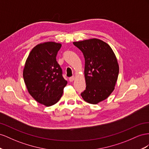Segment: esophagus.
<instances>
[{
  "label": "esophagus",
  "mask_w": 149,
  "mask_h": 149,
  "mask_svg": "<svg viewBox=\"0 0 149 149\" xmlns=\"http://www.w3.org/2000/svg\"><path fill=\"white\" fill-rule=\"evenodd\" d=\"M74 79H75V77H74V76H72V77H69V81H70V82L74 81Z\"/></svg>",
  "instance_id": "obj_1"
}]
</instances>
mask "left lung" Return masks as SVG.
I'll return each instance as SVG.
<instances>
[{"label": "left lung", "mask_w": 149, "mask_h": 149, "mask_svg": "<svg viewBox=\"0 0 149 149\" xmlns=\"http://www.w3.org/2000/svg\"><path fill=\"white\" fill-rule=\"evenodd\" d=\"M85 58L86 88L81 96L87 102L97 104L114 90L119 67L111 47L104 41L92 39L74 42Z\"/></svg>", "instance_id": "obj_1"}]
</instances>
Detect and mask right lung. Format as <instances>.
Here are the masks:
<instances>
[{"label":"right lung","instance_id":"1","mask_svg":"<svg viewBox=\"0 0 149 149\" xmlns=\"http://www.w3.org/2000/svg\"><path fill=\"white\" fill-rule=\"evenodd\" d=\"M61 46L54 42L36 45L30 52L23 72L30 94L38 102L48 107L60 100L67 84L56 60Z\"/></svg>","mask_w":149,"mask_h":149}]
</instances>
